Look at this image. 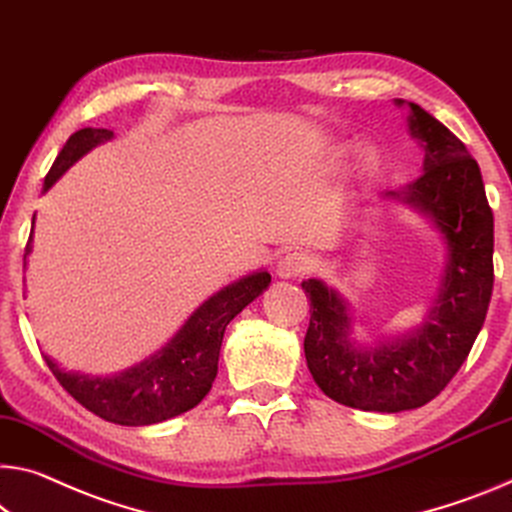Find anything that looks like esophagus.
<instances>
[{"label":"esophagus","instance_id":"obj_1","mask_svg":"<svg viewBox=\"0 0 512 512\" xmlns=\"http://www.w3.org/2000/svg\"><path fill=\"white\" fill-rule=\"evenodd\" d=\"M314 266V259L307 255V253H298V250H294V253H287L285 257H280L278 262V275L280 278H298V275H305L310 273Z\"/></svg>","mask_w":512,"mask_h":512}]
</instances>
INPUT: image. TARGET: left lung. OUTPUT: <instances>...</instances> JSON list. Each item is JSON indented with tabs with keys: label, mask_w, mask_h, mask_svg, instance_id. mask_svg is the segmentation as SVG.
I'll list each match as a JSON object with an SVG mask.
<instances>
[{
	"label": "left lung",
	"mask_w": 512,
	"mask_h": 512,
	"mask_svg": "<svg viewBox=\"0 0 512 512\" xmlns=\"http://www.w3.org/2000/svg\"><path fill=\"white\" fill-rule=\"evenodd\" d=\"M408 107L410 134L424 148V173L387 196L431 218L449 255L424 326L394 342L362 348L351 335L342 296L321 280H303L312 312L305 335L307 369L323 394L358 410L401 412L433 401L467 360L492 298L494 216L481 168L440 120L415 102Z\"/></svg>",
	"instance_id": "8db88e82"
}]
</instances>
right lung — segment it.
Returning a JSON list of instances; mask_svg holds the SVG:
<instances>
[{
  "mask_svg": "<svg viewBox=\"0 0 512 512\" xmlns=\"http://www.w3.org/2000/svg\"><path fill=\"white\" fill-rule=\"evenodd\" d=\"M111 136V129L93 127L72 134L50 173L45 175L43 191L50 189L79 157H84L97 143L109 141ZM31 239H34V227L24 248V259L31 253ZM269 282L271 275L259 271L221 289L189 316V321L159 353L111 378L68 373L59 369V364H54L47 355L45 362L61 387L93 415L120 426L159 424V421L196 408L205 399L216 378L218 353H221L227 323L248 303H253L269 287Z\"/></svg>",
  "mask_w": 512,
  "mask_h": 512,
  "instance_id": "1",
  "label": "right lung"
}]
</instances>
